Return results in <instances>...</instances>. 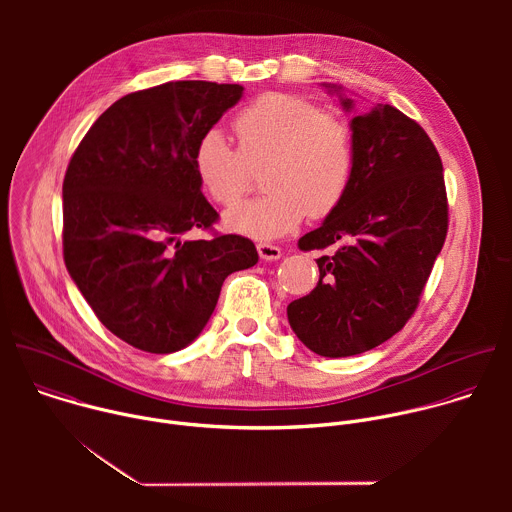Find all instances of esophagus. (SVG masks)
<instances>
[{
    "label": "esophagus",
    "instance_id": "esophagus-1",
    "mask_svg": "<svg viewBox=\"0 0 512 512\" xmlns=\"http://www.w3.org/2000/svg\"><path fill=\"white\" fill-rule=\"evenodd\" d=\"M257 253L263 261H277L281 257V249L275 245H269V243H259Z\"/></svg>",
    "mask_w": 512,
    "mask_h": 512
}]
</instances>
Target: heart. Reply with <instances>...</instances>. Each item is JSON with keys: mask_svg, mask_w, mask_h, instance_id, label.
I'll list each match as a JSON object with an SVG mask.
<instances>
[{"mask_svg": "<svg viewBox=\"0 0 512 512\" xmlns=\"http://www.w3.org/2000/svg\"><path fill=\"white\" fill-rule=\"evenodd\" d=\"M233 131L239 150L223 131L208 129L192 152L200 186L223 206L245 194L249 168L265 164L267 194L231 208L229 231L271 241L294 231L306 214H330L344 198L354 172V135L344 117L294 95L267 93L237 113Z\"/></svg>", "mask_w": 512, "mask_h": 512, "instance_id": "1", "label": "heart"}]
</instances>
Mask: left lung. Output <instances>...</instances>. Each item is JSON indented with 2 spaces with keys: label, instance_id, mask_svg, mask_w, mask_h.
<instances>
[{
  "label": "left lung",
  "instance_id": "obj_1",
  "mask_svg": "<svg viewBox=\"0 0 512 512\" xmlns=\"http://www.w3.org/2000/svg\"><path fill=\"white\" fill-rule=\"evenodd\" d=\"M346 113L342 85H322ZM354 172L340 204L300 239L316 259L318 285L287 306L296 336L328 358L367 352L411 318L448 233L440 154L427 133L391 105L354 111Z\"/></svg>",
  "mask_w": 512,
  "mask_h": 512
}]
</instances>
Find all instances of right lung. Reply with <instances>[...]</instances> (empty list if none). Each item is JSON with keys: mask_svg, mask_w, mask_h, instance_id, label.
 I'll return each instance as SVG.
<instances>
[{"mask_svg": "<svg viewBox=\"0 0 512 512\" xmlns=\"http://www.w3.org/2000/svg\"><path fill=\"white\" fill-rule=\"evenodd\" d=\"M241 85L176 81L115 101L87 131L64 184V263L101 324L127 344L170 354L198 338L223 281L259 261L239 235L210 229L192 152L243 97Z\"/></svg>", "mask_w": 512, "mask_h": 512, "instance_id": "right-lung-1", "label": "right lung"}]
</instances>
